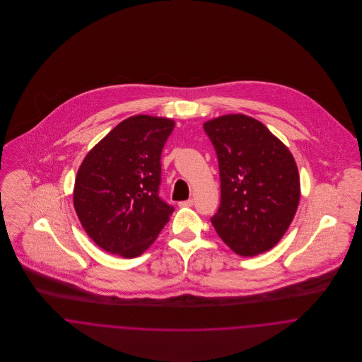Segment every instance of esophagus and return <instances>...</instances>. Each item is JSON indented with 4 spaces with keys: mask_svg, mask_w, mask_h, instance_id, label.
<instances>
[{
    "mask_svg": "<svg viewBox=\"0 0 362 362\" xmlns=\"http://www.w3.org/2000/svg\"><path fill=\"white\" fill-rule=\"evenodd\" d=\"M181 207H189L194 205V199H188V201H182L178 204Z\"/></svg>",
    "mask_w": 362,
    "mask_h": 362,
    "instance_id": "1",
    "label": "esophagus"
}]
</instances>
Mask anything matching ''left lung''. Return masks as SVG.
<instances>
[{"label":"left lung","instance_id":"obj_1","mask_svg":"<svg viewBox=\"0 0 362 362\" xmlns=\"http://www.w3.org/2000/svg\"><path fill=\"white\" fill-rule=\"evenodd\" d=\"M218 161L220 206L210 218L238 255L273 248L300 202V175L290 151L258 119L228 114L204 125Z\"/></svg>","mask_w":362,"mask_h":362}]
</instances>
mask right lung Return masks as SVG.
<instances>
[{
	"instance_id": "obj_1",
	"label": "right lung",
	"mask_w": 362,
	"mask_h": 362,
	"mask_svg": "<svg viewBox=\"0 0 362 362\" xmlns=\"http://www.w3.org/2000/svg\"><path fill=\"white\" fill-rule=\"evenodd\" d=\"M174 121L135 115L111 129L83 158L74 206L88 235L122 258L145 252L174 207L160 195L161 152Z\"/></svg>"
}]
</instances>
